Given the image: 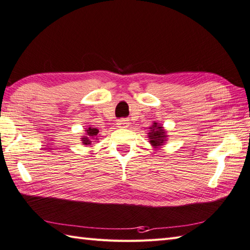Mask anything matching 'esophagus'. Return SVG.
Here are the masks:
<instances>
[{
  "mask_svg": "<svg viewBox=\"0 0 250 250\" xmlns=\"http://www.w3.org/2000/svg\"><path fill=\"white\" fill-rule=\"evenodd\" d=\"M119 128H127V127L129 126V121L126 120V119H122V120H119L118 123H117Z\"/></svg>",
  "mask_w": 250,
  "mask_h": 250,
  "instance_id": "obj_1",
  "label": "esophagus"
}]
</instances>
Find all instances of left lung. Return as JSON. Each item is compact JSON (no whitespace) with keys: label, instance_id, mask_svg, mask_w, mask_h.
<instances>
[{"label":"left lung","instance_id":"8db88e82","mask_svg":"<svg viewBox=\"0 0 250 250\" xmlns=\"http://www.w3.org/2000/svg\"><path fill=\"white\" fill-rule=\"evenodd\" d=\"M149 132H147V137L149 140L150 145L155 148L163 146L167 141V131L164 129L163 125L154 122L151 126L149 127Z\"/></svg>","mask_w":250,"mask_h":250}]
</instances>
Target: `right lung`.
Here are the masks:
<instances>
[{
	"mask_svg": "<svg viewBox=\"0 0 250 250\" xmlns=\"http://www.w3.org/2000/svg\"><path fill=\"white\" fill-rule=\"evenodd\" d=\"M97 135H99V129L94 128V127H89L84 130V135L82 136V142L83 145H91L97 142Z\"/></svg>",
	"mask_w": 250,
	"mask_h": 250,
	"instance_id": "right-lung-1",
	"label": "right lung"
}]
</instances>
